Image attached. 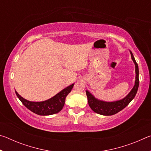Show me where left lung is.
Here are the masks:
<instances>
[{
    "label": "left lung",
    "instance_id": "obj_1",
    "mask_svg": "<svg viewBox=\"0 0 151 151\" xmlns=\"http://www.w3.org/2000/svg\"><path fill=\"white\" fill-rule=\"evenodd\" d=\"M131 53L132 60L135 65V73H136V76H135V82L133 88H132L131 92L124 97V99L121 100L113 101V102H106L103 101L99 100L96 99L90 92L86 91V94L87 96L88 103L91 109L93 110L96 113H98L101 115L104 116H110L113 115V114H116L117 112L122 111V109H124L128 104H129L131 101L134 98L135 95L137 93L138 88L139 85V66L137 63L135 58L133 55L131 50Z\"/></svg>",
    "mask_w": 151,
    "mask_h": 151
}]
</instances>
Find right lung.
<instances>
[{"label": "right lung", "mask_w": 151, "mask_h": 151, "mask_svg": "<svg viewBox=\"0 0 151 151\" xmlns=\"http://www.w3.org/2000/svg\"><path fill=\"white\" fill-rule=\"evenodd\" d=\"M74 85L75 84H72L71 85L64 88L63 90L59 92L52 98L41 102H32L27 101L22 98L17 91H15V93L22 104L30 111L35 112V114H39V115H51V114L58 113L63 109L64 105H65L66 97L72 90Z\"/></svg>", "instance_id": "obj_1"}]
</instances>
